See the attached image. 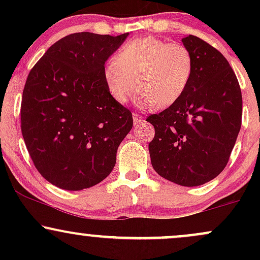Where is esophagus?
<instances>
[{"mask_svg": "<svg viewBox=\"0 0 260 260\" xmlns=\"http://www.w3.org/2000/svg\"><path fill=\"white\" fill-rule=\"evenodd\" d=\"M144 121L143 120V117L138 113H133V122H134V126H138L139 123H142V122Z\"/></svg>", "mask_w": 260, "mask_h": 260, "instance_id": "esophagus-1", "label": "esophagus"}]
</instances>
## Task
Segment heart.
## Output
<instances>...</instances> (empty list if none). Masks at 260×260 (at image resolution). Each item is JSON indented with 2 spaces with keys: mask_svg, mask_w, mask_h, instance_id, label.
I'll list each match as a JSON object with an SVG mask.
<instances>
[{
  "mask_svg": "<svg viewBox=\"0 0 260 260\" xmlns=\"http://www.w3.org/2000/svg\"><path fill=\"white\" fill-rule=\"evenodd\" d=\"M194 74V57L186 45L145 37L128 41L103 70L105 86L116 103L127 104L140 90L145 110L181 100Z\"/></svg>",
  "mask_w": 260,
  "mask_h": 260,
  "instance_id": "1",
  "label": "heart"
}]
</instances>
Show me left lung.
I'll return each mask as SVG.
<instances>
[{
	"instance_id": "left-lung-1",
	"label": "left lung",
	"mask_w": 260,
	"mask_h": 260,
	"mask_svg": "<svg viewBox=\"0 0 260 260\" xmlns=\"http://www.w3.org/2000/svg\"><path fill=\"white\" fill-rule=\"evenodd\" d=\"M194 57V74L180 101L147 121L151 165L161 177L194 187L215 178L228 165L242 123V92L220 51L194 35L182 39Z\"/></svg>"
}]
</instances>
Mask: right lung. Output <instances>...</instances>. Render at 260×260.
<instances>
[{
    "mask_svg": "<svg viewBox=\"0 0 260 260\" xmlns=\"http://www.w3.org/2000/svg\"><path fill=\"white\" fill-rule=\"evenodd\" d=\"M126 34L74 32L59 39L28 74L20 128L37 170L53 186L80 190L111 174L118 145L133 127L103 78Z\"/></svg>",
    "mask_w": 260,
    "mask_h": 260,
    "instance_id": "right-lung-1",
    "label": "right lung"
}]
</instances>
